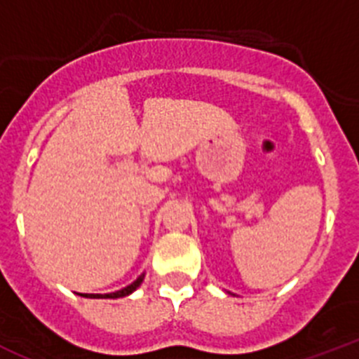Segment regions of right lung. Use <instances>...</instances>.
<instances>
[{
  "label": "right lung",
  "mask_w": 359,
  "mask_h": 359,
  "mask_svg": "<svg viewBox=\"0 0 359 359\" xmlns=\"http://www.w3.org/2000/svg\"><path fill=\"white\" fill-rule=\"evenodd\" d=\"M144 277H145V273H142L140 277H138L135 282H133V284H129V286L122 287V290H118V291H113V293H106V294L79 293V294H81V297H86V298H122V297H128V294H131L133 291H136V290H138V287H140V284H142V282H144Z\"/></svg>",
  "instance_id": "right-lung-1"
}]
</instances>
